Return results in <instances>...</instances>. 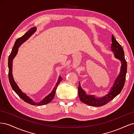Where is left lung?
<instances>
[{"label": "left lung", "mask_w": 134, "mask_h": 134, "mask_svg": "<svg viewBox=\"0 0 134 134\" xmlns=\"http://www.w3.org/2000/svg\"><path fill=\"white\" fill-rule=\"evenodd\" d=\"M111 51L114 52L115 58L121 61V66L120 74L117 76L112 87L107 94L103 97L97 98L93 95H88L81 87L80 83L78 86V95L80 100L89 106L100 107L110 102L122 91L124 86L126 74L127 72V62L125 60L124 51L121 44L116 41L114 36L112 35Z\"/></svg>", "instance_id": "left-lung-1"}]
</instances>
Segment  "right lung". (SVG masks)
Here are the masks:
<instances>
[{
  "label": "right lung",
  "instance_id": "obj_1",
  "mask_svg": "<svg viewBox=\"0 0 134 134\" xmlns=\"http://www.w3.org/2000/svg\"><path fill=\"white\" fill-rule=\"evenodd\" d=\"M36 30H37V28L36 27L31 28V29L28 30L23 36L18 38L15 41L14 44V46L13 48H12L11 53L9 56V58H8V68H9L8 77H9V80L10 84V86L12 89H13V90L17 93V95L20 97V98L22 99L24 101H25V102H27V103H29L31 105H34V106H41V105L48 104L54 99L55 95L56 88H57L59 84L60 83L61 81H62L63 79L62 77H61L60 76L59 77L57 83H56L55 87L54 88L53 90L52 91V92L50 93L44 99H43L41 102H35L34 100H32L31 98H30L29 97L27 96L25 93H24L21 90H20L19 87L18 86V85L14 81L13 74H12V63H13V60L17 54L19 46H21L24 42L27 41V40L36 31Z\"/></svg>",
  "mask_w": 134,
  "mask_h": 134
}]
</instances>
